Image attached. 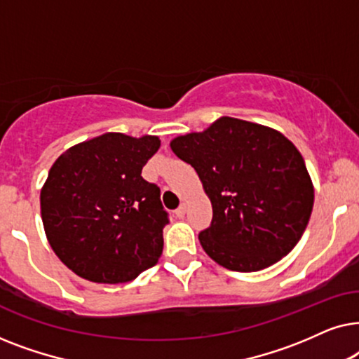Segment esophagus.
I'll return each instance as SVG.
<instances>
[{"mask_svg":"<svg viewBox=\"0 0 359 359\" xmlns=\"http://www.w3.org/2000/svg\"><path fill=\"white\" fill-rule=\"evenodd\" d=\"M175 214H176V217H184V214H186V203H181L180 208L175 210Z\"/></svg>","mask_w":359,"mask_h":359,"instance_id":"34e87169","label":"esophagus"}]
</instances>
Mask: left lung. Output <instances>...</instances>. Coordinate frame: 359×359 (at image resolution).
Instances as JSON below:
<instances>
[{
	"instance_id": "obj_1",
	"label": "left lung",
	"mask_w": 359,
	"mask_h": 359,
	"mask_svg": "<svg viewBox=\"0 0 359 359\" xmlns=\"http://www.w3.org/2000/svg\"><path fill=\"white\" fill-rule=\"evenodd\" d=\"M170 147L196 170L212 204L199 242L215 263L259 271L296 247L312 214L313 184L301 151L281 132L222 116Z\"/></svg>"
}]
</instances>
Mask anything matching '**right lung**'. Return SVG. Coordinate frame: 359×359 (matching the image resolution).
Here are the masks:
<instances>
[{
	"label": "right lung",
	"mask_w": 359,
	"mask_h": 359,
	"mask_svg": "<svg viewBox=\"0 0 359 359\" xmlns=\"http://www.w3.org/2000/svg\"><path fill=\"white\" fill-rule=\"evenodd\" d=\"M156 135L106 132L55 160L41 189L47 240L60 262L91 283H129L158 262L168 214L142 168Z\"/></svg>",
	"instance_id": "1"
}]
</instances>
